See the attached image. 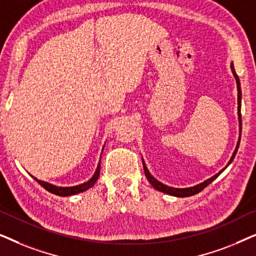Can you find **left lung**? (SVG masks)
<instances>
[{
    "label": "left lung",
    "mask_w": 256,
    "mask_h": 256,
    "mask_svg": "<svg viewBox=\"0 0 256 256\" xmlns=\"http://www.w3.org/2000/svg\"><path fill=\"white\" fill-rule=\"evenodd\" d=\"M230 68H232V72H233V76L234 78H236V86H238V116H239V128H240V135H239V141H238L236 143V150H234L233 155L232 157H230V162L227 163V166H225V169L227 166H230V163H232V160H234V157H236V152H238V148H239V144H240V138H241V126H242V124H241V87H240V82H239V78H238L236 73V70H234V66L233 64L230 65ZM143 160V158H142ZM143 169H144V174L146 178H148V180L150 182V184L152 185L154 188H156V190H158L160 192H164V194H170V196H174V197H190V196H194V194H197L200 192L202 190H204V188L208 186V184H211L213 180H216V177L219 176L220 174L224 170H220L218 174H214V176L208 178V180H206L205 182H202V183L198 184V185H194V186H191V188H171V186H168V185L160 183V182H158L156 180L155 177L152 176V174L149 172L148 168L146 166V163L144 160H143Z\"/></svg>",
    "instance_id": "1"
}]
</instances>
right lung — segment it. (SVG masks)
Wrapping results in <instances>:
<instances>
[{
	"label": "right lung",
	"mask_w": 256,
	"mask_h": 256,
	"mask_svg": "<svg viewBox=\"0 0 256 256\" xmlns=\"http://www.w3.org/2000/svg\"><path fill=\"white\" fill-rule=\"evenodd\" d=\"M99 174H100V163L98 164V168H96V172H94L93 177L90 178V180H87L86 183H82V184H80V185H76V186H70V188L56 186V185H54V184L46 183V182L37 180V178H34V176L32 177L38 182V184H40L42 186L45 188V190H48V192H51V194H54L62 196V197H66V196L76 194H80V192H84V191L88 190L90 188H92L93 185L96 184V182L98 180V178H99Z\"/></svg>",
	"instance_id": "right-lung-1"
}]
</instances>
